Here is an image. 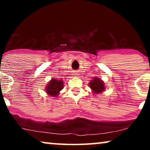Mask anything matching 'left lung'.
Instances as JSON below:
<instances>
[{
  "mask_svg": "<svg viewBox=\"0 0 150 150\" xmlns=\"http://www.w3.org/2000/svg\"><path fill=\"white\" fill-rule=\"evenodd\" d=\"M90 89H91L92 93L95 95L102 93L106 90V86L104 82L101 79L98 77H93L89 83Z\"/></svg>",
  "mask_w": 150,
  "mask_h": 150,
  "instance_id": "1",
  "label": "left lung"
}]
</instances>
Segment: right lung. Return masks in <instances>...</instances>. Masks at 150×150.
Segmentation results:
<instances>
[{
    "label": "right lung",
    "instance_id": "1",
    "mask_svg": "<svg viewBox=\"0 0 150 150\" xmlns=\"http://www.w3.org/2000/svg\"><path fill=\"white\" fill-rule=\"evenodd\" d=\"M63 86H64V82L62 80L59 81V80L55 79L54 78L50 79V81L48 82L47 85L45 87V92L49 97L57 98L59 96L60 91L63 89Z\"/></svg>",
    "mask_w": 150,
    "mask_h": 150
}]
</instances>
